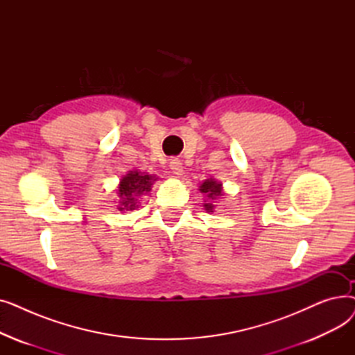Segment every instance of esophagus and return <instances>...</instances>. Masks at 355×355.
<instances>
[{
  "label": "esophagus",
  "mask_w": 355,
  "mask_h": 355,
  "mask_svg": "<svg viewBox=\"0 0 355 355\" xmlns=\"http://www.w3.org/2000/svg\"><path fill=\"white\" fill-rule=\"evenodd\" d=\"M170 168H171V171L175 174V175H182V173H184V166H182V162L178 159V158H173L171 161H170Z\"/></svg>",
  "instance_id": "esophagus-1"
}]
</instances>
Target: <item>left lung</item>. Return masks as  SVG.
I'll list each match as a JSON object with an SVG mask.
<instances>
[{"label": "left lung", "mask_w": 355, "mask_h": 355, "mask_svg": "<svg viewBox=\"0 0 355 355\" xmlns=\"http://www.w3.org/2000/svg\"><path fill=\"white\" fill-rule=\"evenodd\" d=\"M200 193L204 194L206 200H204L202 207L207 213H214L216 210V200H218L223 194H225V190H223V182L214 180V178H209L204 180L200 187H198Z\"/></svg>", "instance_id": "8db88e82"}]
</instances>
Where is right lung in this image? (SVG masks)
Here are the masks:
<instances>
[{
    "mask_svg": "<svg viewBox=\"0 0 355 355\" xmlns=\"http://www.w3.org/2000/svg\"><path fill=\"white\" fill-rule=\"evenodd\" d=\"M158 180L157 175L146 174L138 170L128 171L118 184L116 194L118 200V210L121 213L134 211L139 207V200L142 196H146L151 191L154 182Z\"/></svg>",
    "mask_w": 355,
    "mask_h": 355,
    "instance_id": "obj_1",
    "label": "right lung"
}]
</instances>
